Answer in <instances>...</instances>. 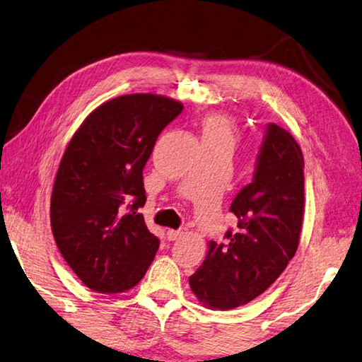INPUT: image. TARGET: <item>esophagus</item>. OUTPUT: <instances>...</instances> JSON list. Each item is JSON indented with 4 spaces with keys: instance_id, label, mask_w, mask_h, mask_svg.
Listing matches in <instances>:
<instances>
[{
    "instance_id": "34e87169",
    "label": "esophagus",
    "mask_w": 362,
    "mask_h": 362,
    "mask_svg": "<svg viewBox=\"0 0 362 362\" xmlns=\"http://www.w3.org/2000/svg\"><path fill=\"white\" fill-rule=\"evenodd\" d=\"M182 234L184 233L181 230H168L167 231V239L168 240H176V239H180Z\"/></svg>"
}]
</instances>
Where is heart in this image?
<instances>
[{
  "mask_svg": "<svg viewBox=\"0 0 362 362\" xmlns=\"http://www.w3.org/2000/svg\"><path fill=\"white\" fill-rule=\"evenodd\" d=\"M234 122L225 114H209L203 120V140H226L234 144Z\"/></svg>",
  "mask_w": 362,
  "mask_h": 362,
  "instance_id": "obj_1",
  "label": "heart"
}]
</instances>
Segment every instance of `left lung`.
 <instances>
[{
    "mask_svg": "<svg viewBox=\"0 0 362 362\" xmlns=\"http://www.w3.org/2000/svg\"><path fill=\"white\" fill-rule=\"evenodd\" d=\"M305 160L295 139L270 123L253 181L231 203L238 230L211 240L192 276V292L208 309L243 306L267 291L298 248L305 209Z\"/></svg>",
    "mask_w": 362,
    "mask_h": 362,
    "instance_id": "1",
    "label": "left lung"
}]
</instances>
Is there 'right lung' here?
Segmentation results:
<instances>
[{"label":"right lung","mask_w":362,"mask_h":362,"mask_svg":"<svg viewBox=\"0 0 362 362\" xmlns=\"http://www.w3.org/2000/svg\"><path fill=\"white\" fill-rule=\"evenodd\" d=\"M182 107L162 95H122L92 110L73 134L49 217L59 252L88 289L129 291L153 262L159 239L137 212L146 202L142 172L160 131Z\"/></svg>","instance_id":"add662e5"}]
</instances>
